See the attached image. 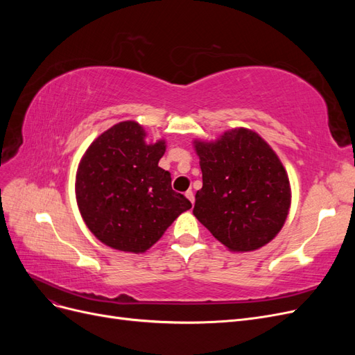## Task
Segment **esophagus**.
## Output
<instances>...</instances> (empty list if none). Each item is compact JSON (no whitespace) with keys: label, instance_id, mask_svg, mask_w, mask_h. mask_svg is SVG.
Instances as JSON below:
<instances>
[{"label":"esophagus","instance_id":"esophagus-1","mask_svg":"<svg viewBox=\"0 0 355 355\" xmlns=\"http://www.w3.org/2000/svg\"><path fill=\"white\" fill-rule=\"evenodd\" d=\"M185 196H187V198H188V200H189V201L192 202V206H194V202H196V197H194V192H192V191L189 189V191H187V194H185Z\"/></svg>","mask_w":355,"mask_h":355}]
</instances>
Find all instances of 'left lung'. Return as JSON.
<instances>
[{"instance_id": "obj_1", "label": "left lung", "mask_w": 355, "mask_h": 355, "mask_svg": "<svg viewBox=\"0 0 355 355\" xmlns=\"http://www.w3.org/2000/svg\"><path fill=\"white\" fill-rule=\"evenodd\" d=\"M194 144L202 171L194 216L232 252L270 243L290 207L288 178L271 146L247 128Z\"/></svg>"}]
</instances>
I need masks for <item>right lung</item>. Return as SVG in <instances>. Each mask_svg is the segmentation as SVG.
Wrapping results in <instances>:
<instances>
[{"instance_id": "add662e5", "label": "right lung", "mask_w": 355, "mask_h": 355, "mask_svg": "<svg viewBox=\"0 0 355 355\" xmlns=\"http://www.w3.org/2000/svg\"><path fill=\"white\" fill-rule=\"evenodd\" d=\"M164 153V141L146 144L145 130L135 121L112 125L89 146L75 192L96 239L116 250L142 253L192 207L171 189L168 171L158 167Z\"/></svg>"}]
</instances>
